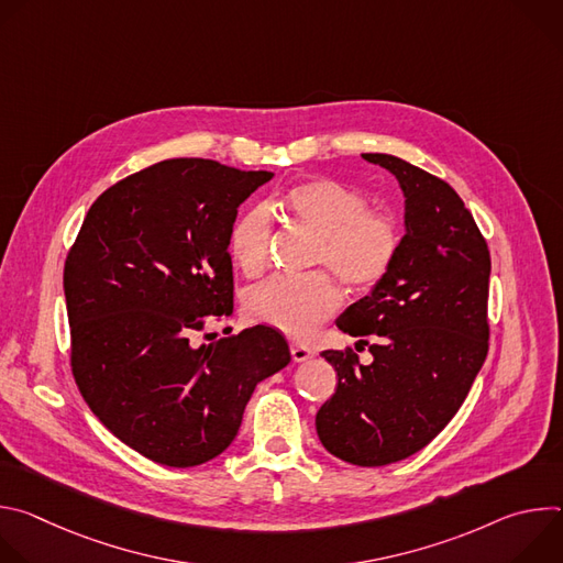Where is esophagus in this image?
I'll use <instances>...</instances> for the list:
<instances>
[{
	"label": "esophagus",
	"mask_w": 563,
	"mask_h": 563,
	"mask_svg": "<svg viewBox=\"0 0 563 563\" xmlns=\"http://www.w3.org/2000/svg\"><path fill=\"white\" fill-rule=\"evenodd\" d=\"M313 356V352L309 350V347H305V345H291V358H294V363H305V361H309Z\"/></svg>",
	"instance_id": "obj_1"
}]
</instances>
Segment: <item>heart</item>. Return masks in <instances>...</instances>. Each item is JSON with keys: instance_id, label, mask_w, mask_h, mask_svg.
I'll return each mask as SVG.
<instances>
[{"instance_id": "b5f03b06", "label": "heart", "mask_w": 563, "mask_h": 563, "mask_svg": "<svg viewBox=\"0 0 563 563\" xmlns=\"http://www.w3.org/2000/svg\"><path fill=\"white\" fill-rule=\"evenodd\" d=\"M280 209L316 233L313 265H328L352 291L376 287L391 269L400 233L396 222L367 207V198L334 178L294 183L278 198ZM272 218L256 207L240 216L229 233V252L245 276H258L269 263ZM341 305L339 283L325 274L274 276L245 298L252 320L287 336L302 339Z\"/></svg>"}]
</instances>
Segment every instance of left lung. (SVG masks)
I'll return each mask as SVG.
<instances>
[{
	"instance_id": "8db88e82",
	"label": "left lung",
	"mask_w": 563,
	"mask_h": 563,
	"mask_svg": "<svg viewBox=\"0 0 563 563\" xmlns=\"http://www.w3.org/2000/svg\"><path fill=\"white\" fill-rule=\"evenodd\" d=\"M406 196V235L387 276L336 328L367 345L325 350L339 385L316 415L334 456L378 467L426 448L459 412L488 354L490 252L459 194L387 153H363Z\"/></svg>"
}]
</instances>
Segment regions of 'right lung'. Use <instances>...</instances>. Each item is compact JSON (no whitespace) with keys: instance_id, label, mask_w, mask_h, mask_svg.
Listing matches in <instances>:
<instances>
[{"instance_id":"add662e5","label":"right lung","mask_w":563,"mask_h":563,"mask_svg":"<svg viewBox=\"0 0 563 563\" xmlns=\"http://www.w3.org/2000/svg\"><path fill=\"white\" fill-rule=\"evenodd\" d=\"M269 172L174 157L109 187L64 263L70 367L91 412L169 467L211 461L235 439L256 385L291 356L267 325L194 345L233 311L229 233Z\"/></svg>"}]
</instances>
